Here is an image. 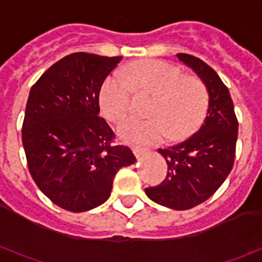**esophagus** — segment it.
Here are the masks:
<instances>
[{"label": "esophagus", "instance_id": "esophagus-1", "mask_svg": "<svg viewBox=\"0 0 262 262\" xmlns=\"http://www.w3.org/2000/svg\"><path fill=\"white\" fill-rule=\"evenodd\" d=\"M132 151H133L135 156L139 159V157H142V156H144V154H147L148 151H150V148L140 147V146H132Z\"/></svg>", "mask_w": 262, "mask_h": 262}]
</instances>
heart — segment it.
Here are the masks:
<instances>
[{"label":"heart","mask_w":262,"mask_h":262,"mask_svg":"<svg viewBox=\"0 0 262 262\" xmlns=\"http://www.w3.org/2000/svg\"><path fill=\"white\" fill-rule=\"evenodd\" d=\"M133 91L153 95L146 111L148 119H127L118 127L129 143L148 144L187 139L201 127L208 115L209 91L201 78L185 75L184 70L167 61L151 60L114 71L103 81L99 103L114 123L130 111Z\"/></svg>","instance_id":"obj_1"}]
</instances>
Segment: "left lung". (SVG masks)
Masks as SVG:
<instances>
[{
    "mask_svg": "<svg viewBox=\"0 0 262 262\" xmlns=\"http://www.w3.org/2000/svg\"><path fill=\"white\" fill-rule=\"evenodd\" d=\"M177 57L196 73L208 86L209 109L201 129L185 142L160 148L168 165L164 181L146 188L151 201L176 210H187L212 196L230 174L238 122L230 92L217 73L187 53Z\"/></svg>",
    "mask_w": 262,
    "mask_h": 262,
    "instance_id": "obj_1",
    "label": "left lung"
}]
</instances>
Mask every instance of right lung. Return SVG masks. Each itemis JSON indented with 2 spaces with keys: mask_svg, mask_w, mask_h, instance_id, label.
<instances>
[{
  "mask_svg": "<svg viewBox=\"0 0 262 262\" xmlns=\"http://www.w3.org/2000/svg\"><path fill=\"white\" fill-rule=\"evenodd\" d=\"M120 59L69 54L29 92L22 125L28 168L39 189L70 212L102 205L116 172L136 161L99 116L101 86Z\"/></svg>",
  "mask_w": 262,
  "mask_h": 262,
  "instance_id": "add662e5",
  "label": "right lung"
}]
</instances>
